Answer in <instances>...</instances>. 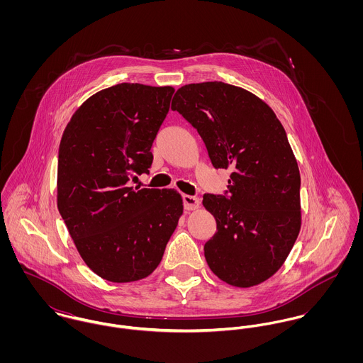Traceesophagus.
<instances>
[{
	"instance_id": "1",
	"label": "esophagus",
	"mask_w": 363,
	"mask_h": 363,
	"mask_svg": "<svg viewBox=\"0 0 363 363\" xmlns=\"http://www.w3.org/2000/svg\"><path fill=\"white\" fill-rule=\"evenodd\" d=\"M183 204H184L186 209L193 211V209H199L200 208V200L197 197H194V196L184 194L183 196Z\"/></svg>"
}]
</instances>
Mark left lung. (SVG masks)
I'll return each instance as SVG.
<instances>
[{
	"mask_svg": "<svg viewBox=\"0 0 363 363\" xmlns=\"http://www.w3.org/2000/svg\"><path fill=\"white\" fill-rule=\"evenodd\" d=\"M200 134L215 169H232L225 196L204 194L216 220L204 246L211 271L250 288L272 277L301 230V174L272 108L252 92L223 84H189L172 101Z\"/></svg>",
	"mask_w": 363,
	"mask_h": 363,
	"instance_id": "left-lung-1",
	"label": "left lung"
}]
</instances>
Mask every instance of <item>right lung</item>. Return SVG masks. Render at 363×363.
Wrapping results in <instances>:
<instances>
[{
    "mask_svg": "<svg viewBox=\"0 0 363 363\" xmlns=\"http://www.w3.org/2000/svg\"><path fill=\"white\" fill-rule=\"evenodd\" d=\"M173 92L110 86L78 107L61 137L57 207L85 264L110 282L151 275L183 213L174 189L128 186L152 164L151 147Z\"/></svg>",
    "mask_w": 363,
    "mask_h": 363,
    "instance_id": "add662e5",
    "label": "right lung"
}]
</instances>
